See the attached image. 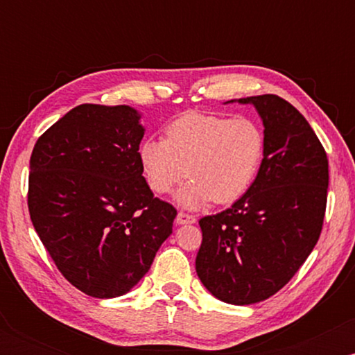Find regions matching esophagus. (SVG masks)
I'll return each instance as SVG.
<instances>
[{
	"mask_svg": "<svg viewBox=\"0 0 355 355\" xmlns=\"http://www.w3.org/2000/svg\"><path fill=\"white\" fill-rule=\"evenodd\" d=\"M175 222H177L178 225H187V223H195V217H193V215L185 214V211H178Z\"/></svg>",
	"mask_w": 355,
	"mask_h": 355,
	"instance_id": "esophagus-1",
	"label": "esophagus"
}]
</instances>
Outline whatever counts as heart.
<instances>
[{
	"mask_svg": "<svg viewBox=\"0 0 355 355\" xmlns=\"http://www.w3.org/2000/svg\"><path fill=\"white\" fill-rule=\"evenodd\" d=\"M266 137L254 120L187 113L166 126V138H146L138 148L150 189L168 193L183 178L177 202L189 209L207 202L232 203L254 183Z\"/></svg>",
	"mask_w": 355,
	"mask_h": 355,
	"instance_id": "b5f03b06",
	"label": "heart"
}]
</instances>
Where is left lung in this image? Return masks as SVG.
Instances as JSON below:
<instances>
[{
  "mask_svg": "<svg viewBox=\"0 0 355 355\" xmlns=\"http://www.w3.org/2000/svg\"><path fill=\"white\" fill-rule=\"evenodd\" d=\"M252 105L263 125L266 152L254 183L230 209L200 218L198 279L232 305L279 292L319 240L329 162L309 121L277 95L230 100Z\"/></svg>",
  "mask_w": 355,
  "mask_h": 355,
  "instance_id": "left-lung-1",
  "label": "left lung"
}]
</instances>
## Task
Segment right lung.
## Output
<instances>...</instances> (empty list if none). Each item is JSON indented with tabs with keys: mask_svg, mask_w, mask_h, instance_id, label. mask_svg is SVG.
Listing matches in <instances>:
<instances>
[{
	"mask_svg": "<svg viewBox=\"0 0 355 355\" xmlns=\"http://www.w3.org/2000/svg\"><path fill=\"white\" fill-rule=\"evenodd\" d=\"M140 118L128 105H80L38 138L30 158L36 234L64 279L96 299L140 282L177 217L144 177Z\"/></svg>",
	"mask_w": 355,
	"mask_h": 355,
	"instance_id": "right-lung-1",
	"label": "right lung"
}]
</instances>
